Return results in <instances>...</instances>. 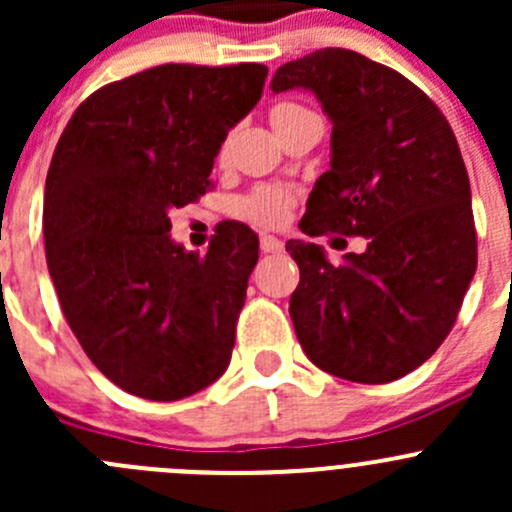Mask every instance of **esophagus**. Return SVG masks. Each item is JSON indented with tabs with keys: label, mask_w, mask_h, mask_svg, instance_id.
Here are the masks:
<instances>
[{
	"label": "esophagus",
	"mask_w": 512,
	"mask_h": 512,
	"mask_svg": "<svg viewBox=\"0 0 512 512\" xmlns=\"http://www.w3.org/2000/svg\"><path fill=\"white\" fill-rule=\"evenodd\" d=\"M282 240H277V237L272 235H262L260 237V250L265 252V255H275V252H282Z\"/></svg>",
	"instance_id": "34e87169"
}]
</instances>
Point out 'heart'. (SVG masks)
Instances as JSON below:
<instances>
[{
  "label": "heart",
  "instance_id": "obj_1",
  "mask_svg": "<svg viewBox=\"0 0 512 512\" xmlns=\"http://www.w3.org/2000/svg\"><path fill=\"white\" fill-rule=\"evenodd\" d=\"M294 111H302V106H297V103H287V101L277 103L270 113L272 123H275L277 118L287 116V113H294ZM289 203H292V198H289L285 190L257 188L255 193L245 195V198L237 203V213H240L245 220H250V223L265 225V227H277L287 220Z\"/></svg>",
  "mask_w": 512,
  "mask_h": 512
}]
</instances>
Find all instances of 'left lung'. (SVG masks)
Instances as JSON below:
<instances>
[{"label": "left lung", "instance_id": "8db88e82", "mask_svg": "<svg viewBox=\"0 0 512 512\" xmlns=\"http://www.w3.org/2000/svg\"><path fill=\"white\" fill-rule=\"evenodd\" d=\"M307 89L332 118V160L309 193L302 232L366 237L332 265L289 240V299L304 354L359 384L418 369L453 329L476 275L471 183L441 108L399 71L349 49L280 66L272 91Z\"/></svg>", "mask_w": 512, "mask_h": 512}]
</instances>
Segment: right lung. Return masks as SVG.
<instances>
[{"label": "right lung", "mask_w": 512, "mask_h": 512, "mask_svg": "<svg viewBox=\"0 0 512 512\" xmlns=\"http://www.w3.org/2000/svg\"><path fill=\"white\" fill-rule=\"evenodd\" d=\"M265 79L262 64L153 66L94 91L56 143L46 265L81 349L128 394L185 399L230 364L260 242L225 223L205 255L185 252L170 213L210 190L227 131Z\"/></svg>", "instance_id": "right-lung-1"}]
</instances>
